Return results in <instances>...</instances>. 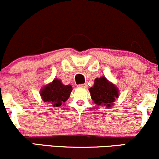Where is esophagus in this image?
<instances>
[{
  "mask_svg": "<svg viewBox=\"0 0 159 159\" xmlns=\"http://www.w3.org/2000/svg\"><path fill=\"white\" fill-rule=\"evenodd\" d=\"M78 87H84V88H86L87 87V84H78Z\"/></svg>",
  "mask_w": 159,
  "mask_h": 159,
  "instance_id": "1",
  "label": "esophagus"
}]
</instances>
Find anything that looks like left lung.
Listing matches in <instances>:
<instances>
[{
	"label": "left lung",
	"mask_w": 159,
	"mask_h": 159,
	"mask_svg": "<svg viewBox=\"0 0 159 159\" xmlns=\"http://www.w3.org/2000/svg\"><path fill=\"white\" fill-rule=\"evenodd\" d=\"M91 98L96 105H104L106 108L114 105L116 98L119 96L117 87L105 77L95 79L94 85L89 89Z\"/></svg>",
	"instance_id": "left-lung-1"
}]
</instances>
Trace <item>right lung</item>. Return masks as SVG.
Here are the masks:
<instances>
[{
    "mask_svg": "<svg viewBox=\"0 0 159 159\" xmlns=\"http://www.w3.org/2000/svg\"><path fill=\"white\" fill-rule=\"evenodd\" d=\"M72 90L70 84L64 85L61 80L54 78L52 83L43 87L40 96L45 102L52 103L53 107H60L69 98Z\"/></svg>",
    "mask_w": 159,
    "mask_h": 159,
    "instance_id": "add662e5",
    "label": "right lung"
}]
</instances>
